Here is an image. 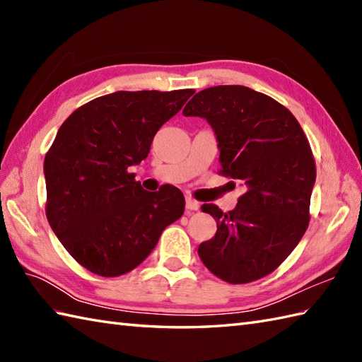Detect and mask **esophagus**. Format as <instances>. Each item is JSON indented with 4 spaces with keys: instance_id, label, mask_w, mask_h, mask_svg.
Listing matches in <instances>:
<instances>
[{
    "instance_id": "1",
    "label": "esophagus",
    "mask_w": 362,
    "mask_h": 362,
    "mask_svg": "<svg viewBox=\"0 0 362 362\" xmlns=\"http://www.w3.org/2000/svg\"><path fill=\"white\" fill-rule=\"evenodd\" d=\"M187 210L197 211L199 210V202L194 201L193 197H187Z\"/></svg>"
}]
</instances>
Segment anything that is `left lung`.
I'll use <instances>...</instances> for the list:
<instances>
[{"label": "left lung", "instance_id": "1", "mask_svg": "<svg viewBox=\"0 0 362 362\" xmlns=\"http://www.w3.org/2000/svg\"><path fill=\"white\" fill-rule=\"evenodd\" d=\"M183 115L209 121L221 151V174L245 187L232 211L202 205L218 230L199 245V257L227 283L263 279L289 257L308 228L316 182L308 138L286 107L243 86L199 91Z\"/></svg>", "mask_w": 362, "mask_h": 362}]
</instances>
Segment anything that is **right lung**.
Instances as JSON below:
<instances>
[{
  "instance_id": "obj_1",
  "label": "right lung",
  "mask_w": 362,
  "mask_h": 362,
  "mask_svg": "<svg viewBox=\"0 0 362 362\" xmlns=\"http://www.w3.org/2000/svg\"><path fill=\"white\" fill-rule=\"evenodd\" d=\"M194 90L115 91L74 110L45 156L46 218L66 252L90 272L119 276L149 257L182 218L173 185L146 191L129 168L148 157L157 130Z\"/></svg>"
}]
</instances>
